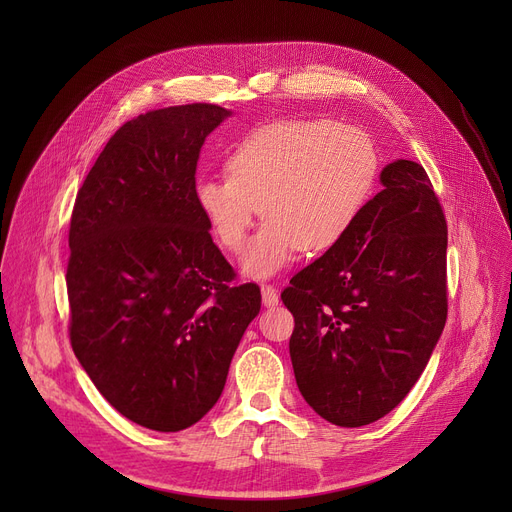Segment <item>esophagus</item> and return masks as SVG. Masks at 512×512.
<instances>
[{"mask_svg": "<svg viewBox=\"0 0 512 512\" xmlns=\"http://www.w3.org/2000/svg\"><path fill=\"white\" fill-rule=\"evenodd\" d=\"M261 299H263V305L265 307H276L280 303V297H278V290L270 284H263L261 286Z\"/></svg>", "mask_w": 512, "mask_h": 512, "instance_id": "34e87169", "label": "esophagus"}]
</instances>
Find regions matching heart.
Instances as JSON below:
<instances>
[{
    "mask_svg": "<svg viewBox=\"0 0 512 512\" xmlns=\"http://www.w3.org/2000/svg\"><path fill=\"white\" fill-rule=\"evenodd\" d=\"M228 178H205L195 201L220 245L242 255V272L267 278L301 249L328 251L351 232L380 172L369 134L330 120H282L251 130L226 159Z\"/></svg>",
    "mask_w": 512,
    "mask_h": 512,
    "instance_id": "1",
    "label": "heart"
}]
</instances>
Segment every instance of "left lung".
Wrapping results in <instances>:
<instances>
[{
    "label": "left lung",
    "mask_w": 512,
    "mask_h": 512,
    "mask_svg": "<svg viewBox=\"0 0 512 512\" xmlns=\"http://www.w3.org/2000/svg\"><path fill=\"white\" fill-rule=\"evenodd\" d=\"M359 220L284 288L290 359L307 405L340 427L388 415L446 324L448 230L417 161L396 159Z\"/></svg>",
    "instance_id": "8db88e82"
}]
</instances>
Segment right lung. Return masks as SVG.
Instances as JSON below:
<instances>
[{
    "label": "right lung",
    "instance_id": "obj_1",
    "mask_svg": "<svg viewBox=\"0 0 512 512\" xmlns=\"http://www.w3.org/2000/svg\"><path fill=\"white\" fill-rule=\"evenodd\" d=\"M228 116L191 103L126 122L72 211V351L120 415L155 432L209 413L261 309L259 286L234 284L195 201L201 147Z\"/></svg>",
    "mask_w": 512,
    "mask_h": 512
}]
</instances>
